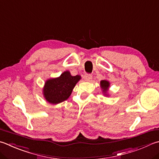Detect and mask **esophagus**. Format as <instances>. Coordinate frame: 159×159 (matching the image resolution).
Instances as JSON below:
<instances>
[{
  "label": "esophagus",
  "instance_id": "1",
  "mask_svg": "<svg viewBox=\"0 0 159 159\" xmlns=\"http://www.w3.org/2000/svg\"><path fill=\"white\" fill-rule=\"evenodd\" d=\"M92 76L90 74H85L84 76V79L86 81H89V80H90L92 79Z\"/></svg>",
  "mask_w": 159,
  "mask_h": 159
}]
</instances>
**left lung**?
<instances>
[{
  "instance_id": "8db88e82",
  "label": "left lung",
  "mask_w": 159,
  "mask_h": 159,
  "mask_svg": "<svg viewBox=\"0 0 159 159\" xmlns=\"http://www.w3.org/2000/svg\"><path fill=\"white\" fill-rule=\"evenodd\" d=\"M101 87L103 89V92H106L109 87V82L107 80H102L101 81Z\"/></svg>"
}]
</instances>
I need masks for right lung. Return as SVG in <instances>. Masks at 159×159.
<instances>
[{
  "mask_svg": "<svg viewBox=\"0 0 159 159\" xmlns=\"http://www.w3.org/2000/svg\"><path fill=\"white\" fill-rule=\"evenodd\" d=\"M80 79L79 75L73 76L70 72L65 71L60 77L48 80L44 88V97L51 103L64 102L70 97L72 89Z\"/></svg>",
  "mask_w": 159,
  "mask_h": 159,
  "instance_id": "right-lung-1",
  "label": "right lung"
}]
</instances>
